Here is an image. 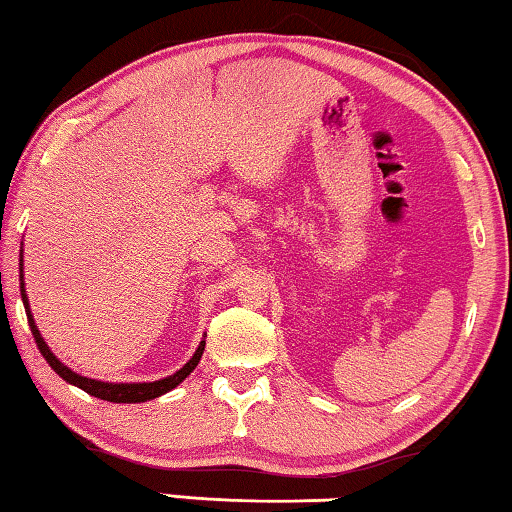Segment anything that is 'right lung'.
Returning a JSON list of instances; mask_svg holds the SVG:
<instances>
[{
	"mask_svg": "<svg viewBox=\"0 0 512 512\" xmlns=\"http://www.w3.org/2000/svg\"><path fill=\"white\" fill-rule=\"evenodd\" d=\"M22 303H25V310H27V322H29V329H32V335L36 340V347L38 352L43 354L45 361L50 363V368L57 372V375L68 381V384L82 388V391L94 395V398H101V400H108V402H147V400H154L158 395H163L167 391H172L174 386H179L183 379H186L190 372L195 370V365L200 363L202 352H204V340L200 342V347H197L195 356L190 358V361L183 365L179 372H174V375L160 379V381H151V384H105V381H96V379H89V377H80L78 372L68 370L64 363H59V358L50 352L48 345H45L41 333H38L34 319H32V312H29V303H27V294H25V282H22Z\"/></svg>",
	"mask_w": 512,
	"mask_h": 512,
	"instance_id": "add662e5",
	"label": "right lung"
}]
</instances>
